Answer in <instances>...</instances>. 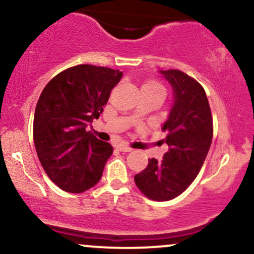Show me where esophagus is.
<instances>
[{
	"label": "esophagus",
	"mask_w": 254,
	"mask_h": 254,
	"mask_svg": "<svg viewBox=\"0 0 254 254\" xmlns=\"http://www.w3.org/2000/svg\"><path fill=\"white\" fill-rule=\"evenodd\" d=\"M117 149L119 151H124V153H129V151L132 150V148L129 147V145H127V144H119L117 147Z\"/></svg>",
	"instance_id": "34e87169"
}]
</instances>
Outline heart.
Wrapping results in <instances>:
<instances>
[{
  "mask_svg": "<svg viewBox=\"0 0 254 254\" xmlns=\"http://www.w3.org/2000/svg\"><path fill=\"white\" fill-rule=\"evenodd\" d=\"M142 90H153V92H159L161 93V94L166 95V89L164 84L155 80L147 81V82L143 84V87H142Z\"/></svg>",
  "mask_w": 254,
  "mask_h": 254,
  "instance_id": "1",
  "label": "heart"
}]
</instances>
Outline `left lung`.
<instances>
[{
	"label": "left lung",
	"mask_w": 254,
	"mask_h": 254,
	"mask_svg": "<svg viewBox=\"0 0 254 254\" xmlns=\"http://www.w3.org/2000/svg\"><path fill=\"white\" fill-rule=\"evenodd\" d=\"M161 74L172 84L174 104L162 130L168 151L161 161L149 159L135 176L136 186L151 200L165 202L182 194L196 179L212 141L211 110L205 90L180 70Z\"/></svg>",
	"instance_id": "1"
}]
</instances>
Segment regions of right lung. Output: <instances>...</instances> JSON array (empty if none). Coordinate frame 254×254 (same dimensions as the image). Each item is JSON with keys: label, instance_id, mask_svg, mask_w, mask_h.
<instances>
[{"label": "right lung", "instance_id": "right-lung-1", "mask_svg": "<svg viewBox=\"0 0 254 254\" xmlns=\"http://www.w3.org/2000/svg\"><path fill=\"white\" fill-rule=\"evenodd\" d=\"M123 72L80 64L57 74L37 103L33 139L44 171L62 190L81 193L99 183L113 147L86 127L100 117Z\"/></svg>", "mask_w": 254, "mask_h": 254}]
</instances>
